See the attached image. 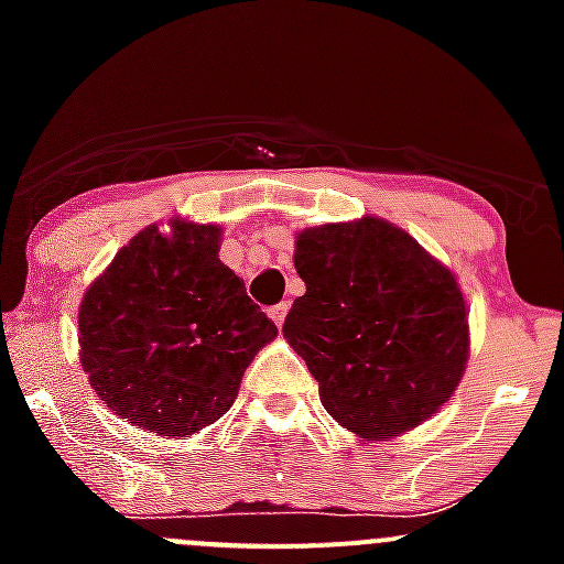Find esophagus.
<instances>
[{
    "mask_svg": "<svg viewBox=\"0 0 564 564\" xmlns=\"http://www.w3.org/2000/svg\"><path fill=\"white\" fill-rule=\"evenodd\" d=\"M286 311H289V303H278V305H272V308H270V316H272V322H275L278 327H281V324H283V318H286Z\"/></svg>",
    "mask_w": 564,
    "mask_h": 564,
    "instance_id": "34e87169",
    "label": "esophagus"
}]
</instances>
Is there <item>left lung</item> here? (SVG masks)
Listing matches in <instances>:
<instances>
[{
  "mask_svg": "<svg viewBox=\"0 0 564 564\" xmlns=\"http://www.w3.org/2000/svg\"><path fill=\"white\" fill-rule=\"evenodd\" d=\"M305 294L283 322L322 406L362 440H390L451 401L469 324L456 275L382 218L297 237Z\"/></svg>",
  "mask_w": 564,
  "mask_h": 564,
  "instance_id": "1",
  "label": "left lung"
}]
</instances>
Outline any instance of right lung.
<instances>
[{"instance_id": "1", "label": "right lung", "mask_w": 564, "mask_h": 564, "mask_svg": "<svg viewBox=\"0 0 564 564\" xmlns=\"http://www.w3.org/2000/svg\"><path fill=\"white\" fill-rule=\"evenodd\" d=\"M218 226H147L89 286L78 314L82 366L100 401L163 436L229 412L256 351L278 335L218 259Z\"/></svg>"}]
</instances>
